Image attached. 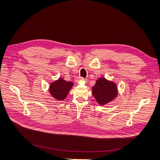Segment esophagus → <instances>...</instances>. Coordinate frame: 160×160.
Masks as SVG:
<instances>
[{"instance_id":"1","label":"esophagus","mask_w":160,"mask_h":160,"mask_svg":"<svg viewBox=\"0 0 160 160\" xmlns=\"http://www.w3.org/2000/svg\"><path fill=\"white\" fill-rule=\"evenodd\" d=\"M80 80H83V78H82V77H80V78H78V80H77V82H78Z\"/></svg>"}]
</instances>
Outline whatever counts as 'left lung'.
<instances>
[{"label": "left lung", "instance_id": "1", "mask_svg": "<svg viewBox=\"0 0 160 160\" xmlns=\"http://www.w3.org/2000/svg\"><path fill=\"white\" fill-rule=\"evenodd\" d=\"M92 93L98 104L105 105L117 97L118 95V89L115 82L100 77L92 88Z\"/></svg>", "mask_w": 160, "mask_h": 160}]
</instances>
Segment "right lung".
Wrapping results in <instances>:
<instances>
[{
	"instance_id": "obj_1",
	"label": "right lung",
	"mask_w": 160,
	"mask_h": 160,
	"mask_svg": "<svg viewBox=\"0 0 160 160\" xmlns=\"http://www.w3.org/2000/svg\"><path fill=\"white\" fill-rule=\"evenodd\" d=\"M73 86L74 83L72 82H67L62 78H60L50 83L48 91L56 100H63Z\"/></svg>"
}]
</instances>
